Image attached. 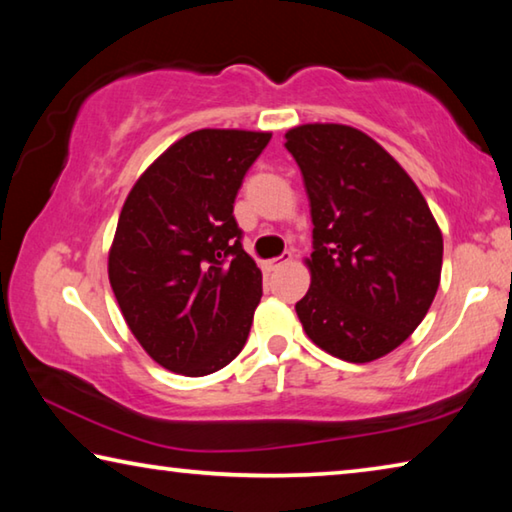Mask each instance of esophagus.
I'll return each instance as SVG.
<instances>
[{
    "label": "esophagus",
    "mask_w": 512,
    "mask_h": 512,
    "mask_svg": "<svg viewBox=\"0 0 512 512\" xmlns=\"http://www.w3.org/2000/svg\"><path fill=\"white\" fill-rule=\"evenodd\" d=\"M291 259H293L291 253H284V255L275 257V259H268V262L264 264V268H266V271H277V268H282L284 264H289Z\"/></svg>",
    "instance_id": "esophagus-1"
}]
</instances>
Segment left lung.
<instances>
[{"instance_id":"8db88e82","label":"left lung","mask_w":512,"mask_h":512,"mask_svg":"<svg viewBox=\"0 0 512 512\" xmlns=\"http://www.w3.org/2000/svg\"><path fill=\"white\" fill-rule=\"evenodd\" d=\"M311 207V284L296 302L320 350L350 363L393 352L427 316L440 284L443 235L400 162L343 124L291 128Z\"/></svg>"}]
</instances>
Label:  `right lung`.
<instances>
[{
	"mask_svg": "<svg viewBox=\"0 0 512 512\" xmlns=\"http://www.w3.org/2000/svg\"><path fill=\"white\" fill-rule=\"evenodd\" d=\"M271 133L203 128L171 144L121 207L108 277L128 329L162 368L221 370L246 345L262 271L241 246L235 198Z\"/></svg>",
	"mask_w": 512,
	"mask_h": 512,
	"instance_id": "1",
	"label": "right lung"
}]
</instances>
